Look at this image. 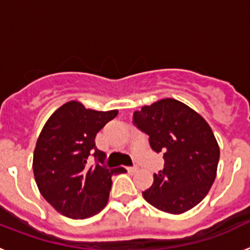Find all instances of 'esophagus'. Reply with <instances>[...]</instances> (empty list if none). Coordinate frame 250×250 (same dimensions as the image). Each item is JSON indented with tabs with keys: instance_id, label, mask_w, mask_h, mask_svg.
Here are the masks:
<instances>
[{
	"instance_id": "1",
	"label": "esophagus",
	"mask_w": 250,
	"mask_h": 250,
	"mask_svg": "<svg viewBox=\"0 0 250 250\" xmlns=\"http://www.w3.org/2000/svg\"><path fill=\"white\" fill-rule=\"evenodd\" d=\"M126 170L129 173H135L136 170H138V167H127Z\"/></svg>"
}]
</instances>
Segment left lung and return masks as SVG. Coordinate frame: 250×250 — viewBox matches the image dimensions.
I'll use <instances>...</instances> for the list:
<instances>
[{"label": "left lung", "mask_w": 250, "mask_h": 250, "mask_svg": "<svg viewBox=\"0 0 250 250\" xmlns=\"http://www.w3.org/2000/svg\"><path fill=\"white\" fill-rule=\"evenodd\" d=\"M132 123L149 135V144L164 154V169L143 193L149 204L182 214L199 204L216 176L219 146L198 112L174 99H163L134 112Z\"/></svg>", "instance_id": "8db88e82"}]
</instances>
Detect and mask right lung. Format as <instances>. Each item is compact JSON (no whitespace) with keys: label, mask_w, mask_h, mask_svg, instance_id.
Instances as JSON below:
<instances>
[{"label":"right lung","mask_w":250,"mask_h":250,"mask_svg":"<svg viewBox=\"0 0 250 250\" xmlns=\"http://www.w3.org/2000/svg\"><path fill=\"white\" fill-rule=\"evenodd\" d=\"M118 115V110L95 111L70 101L51 115L37 139L34 175L41 195L62 215L85 219L107 204L111 176L124 167H105L106 154L95 136ZM94 156L95 164L88 158Z\"/></svg>","instance_id":"obj_1"}]
</instances>
